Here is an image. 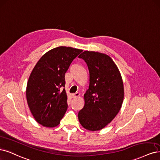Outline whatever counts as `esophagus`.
Segmentation results:
<instances>
[{"label": "esophagus", "mask_w": 160, "mask_h": 160, "mask_svg": "<svg viewBox=\"0 0 160 160\" xmlns=\"http://www.w3.org/2000/svg\"><path fill=\"white\" fill-rule=\"evenodd\" d=\"M79 95H80V93L79 92H76L75 93H73V94H72V97L73 98L78 97H79Z\"/></svg>", "instance_id": "esophagus-1"}]
</instances>
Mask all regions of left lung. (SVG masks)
Returning a JSON list of instances; mask_svg holds the SVG:
<instances>
[{"mask_svg":"<svg viewBox=\"0 0 160 160\" xmlns=\"http://www.w3.org/2000/svg\"><path fill=\"white\" fill-rule=\"evenodd\" d=\"M79 58L87 64L89 86L78 118L85 129L100 130L115 118L122 107L124 95L122 77L117 65L106 54L85 51Z\"/></svg>","mask_w":160,"mask_h":160,"instance_id":"8db88e82","label":"left lung"}]
</instances>
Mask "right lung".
Segmentation results:
<instances>
[{"label": "right lung", "instance_id": "add662e5", "mask_svg": "<svg viewBox=\"0 0 160 160\" xmlns=\"http://www.w3.org/2000/svg\"><path fill=\"white\" fill-rule=\"evenodd\" d=\"M82 49L59 46L46 52L33 69L26 99L33 117L43 126H57L68 109L65 73Z\"/></svg>", "mask_w": 160, "mask_h": 160}]
</instances>
